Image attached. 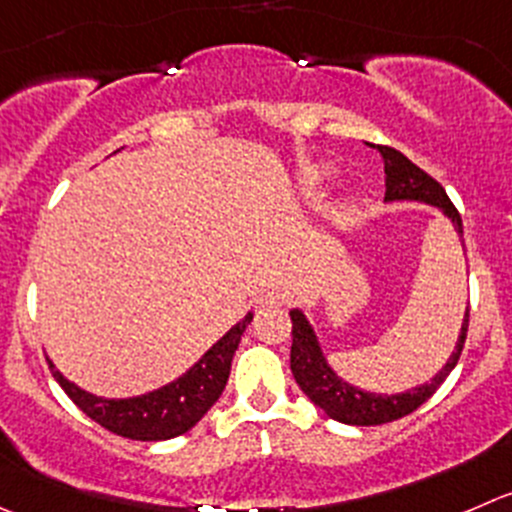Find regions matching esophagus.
I'll return each mask as SVG.
<instances>
[{"label":"esophagus","instance_id":"esophagus-1","mask_svg":"<svg viewBox=\"0 0 512 512\" xmlns=\"http://www.w3.org/2000/svg\"><path fill=\"white\" fill-rule=\"evenodd\" d=\"M280 305H285V295L277 290L262 292V295L255 300L257 310H267V307H280Z\"/></svg>","mask_w":512,"mask_h":512}]
</instances>
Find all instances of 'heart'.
I'll use <instances>...</instances> for the list:
<instances>
[{
  "label": "heart",
  "mask_w": 512,
  "mask_h": 512,
  "mask_svg": "<svg viewBox=\"0 0 512 512\" xmlns=\"http://www.w3.org/2000/svg\"><path fill=\"white\" fill-rule=\"evenodd\" d=\"M330 175H332V167L317 165V167H307V170L302 172V180H305V185L317 187V185H322V182L330 180ZM342 215H345V207H340V210H337V217H342Z\"/></svg>",
  "instance_id": "b5f03b06"
}]
</instances>
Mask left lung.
Wrapping results in <instances>:
<instances>
[{
  "label": "left lung",
  "mask_w": 512,
  "mask_h": 512,
  "mask_svg": "<svg viewBox=\"0 0 512 512\" xmlns=\"http://www.w3.org/2000/svg\"><path fill=\"white\" fill-rule=\"evenodd\" d=\"M382 162H385V202H423V205L438 207L450 222H453L458 237H463V220L458 210L445 195L443 185L435 182L428 172L420 170L418 165L408 160L403 152L393 147H377ZM465 247V242H463ZM468 317L470 307L465 310L463 327H460L458 342H455L453 355L443 365L438 375L430 377L428 382L410 388L405 393L380 395L367 393V390L355 388L350 382L342 380L327 362L320 342H317L315 330L302 310H290L292 320V347H290V370L302 393L312 400L320 410H325L327 418L345 425H382L393 420L405 418L413 410H418L435 390L445 382V377L458 365L460 352H463L465 335H468Z\"/></svg>",
  "instance_id": "left-lung-1"
}]
</instances>
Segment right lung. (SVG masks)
<instances>
[{"mask_svg":"<svg viewBox=\"0 0 512 512\" xmlns=\"http://www.w3.org/2000/svg\"><path fill=\"white\" fill-rule=\"evenodd\" d=\"M250 322L252 312H247L185 375L137 398H99L69 382L52 360H49V367H52L54 380L62 385L72 403L104 430L130 440H147V443L170 440L195 428L205 418L207 410L220 400L227 377H230L232 355Z\"/></svg>","mask_w":512,"mask_h":512,"instance_id":"obj_1","label":"right lung"}]
</instances>
